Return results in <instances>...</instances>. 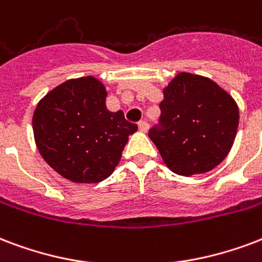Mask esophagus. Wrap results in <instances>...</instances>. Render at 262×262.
I'll list each match as a JSON object with an SVG mask.
<instances>
[{"label":"esophagus","instance_id":"esophagus-1","mask_svg":"<svg viewBox=\"0 0 262 262\" xmlns=\"http://www.w3.org/2000/svg\"><path fill=\"white\" fill-rule=\"evenodd\" d=\"M139 130L145 133V132L148 130V123L145 122V121H140L139 122Z\"/></svg>","mask_w":262,"mask_h":262}]
</instances>
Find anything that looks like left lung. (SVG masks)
<instances>
[{
  "label": "left lung",
  "instance_id": "1",
  "mask_svg": "<svg viewBox=\"0 0 262 262\" xmlns=\"http://www.w3.org/2000/svg\"><path fill=\"white\" fill-rule=\"evenodd\" d=\"M163 97L159 122L148 132L163 162L187 177L214 169L236 136L235 100L209 78L188 73L177 74Z\"/></svg>",
  "mask_w": 262,
  "mask_h": 262
}]
</instances>
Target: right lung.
<instances>
[{
  "instance_id": "add662e5",
  "label": "right lung",
  "mask_w": 262,
  "mask_h": 262,
  "mask_svg": "<svg viewBox=\"0 0 262 262\" xmlns=\"http://www.w3.org/2000/svg\"><path fill=\"white\" fill-rule=\"evenodd\" d=\"M107 92L93 77L69 79L37 104L33 130L38 151L60 176L74 183H100L121 161L137 130L122 111L105 107Z\"/></svg>"
}]
</instances>
